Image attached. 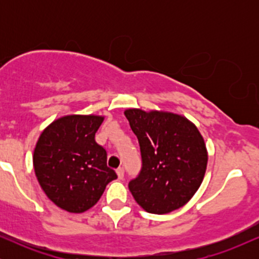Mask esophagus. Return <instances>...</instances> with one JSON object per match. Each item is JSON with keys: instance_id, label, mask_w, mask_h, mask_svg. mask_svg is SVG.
I'll list each match as a JSON object with an SVG mask.
<instances>
[{"instance_id": "esophagus-1", "label": "esophagus", "mask_w": 259, "mask_h": 259, "mask_svg": "<svg viewBox=\"0 0 259 259\" xmlns=\"http://www.w3.org/2000/svg\"><path fill=\"white\" fill-rule=\"evenodd\" d=\"M117 174H118V178H119V179H123V178H124V168L123 167L118 168L117 169Z\"/></svg>"}]
</instances>
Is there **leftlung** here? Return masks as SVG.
Here are the masks:
<instances>
[{"label":"left lung","mask_w":259,"mask_h":259,"mask_svg":"<svg viewBox=\"0 0 259 259\" xmlns=\"http://www.w3.org/2000/svg\"><path fill=\"white\" fill-rule=\"evenodd\" d=\"M124 114L141 152L140 173L129 181L135 201L153 214L183 207L198 190L207 168L206 145L197 127L173 113L126 109Z\"/></svg>","instance_id":"obj_1"}]
</instances>
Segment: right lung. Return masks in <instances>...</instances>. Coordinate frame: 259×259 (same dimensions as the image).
<instances>
[{"instance_id":"add662e5","label":"right lung","mask_w":259,"mask_h":259,"mask_svg":"<svg viewBox=\"0 0 259 259\" xmlns=\"http://www.w3.org/2000/svg\"><path fill=\"white\" fill-rule=\"evenodd\" d=\"M103 118L67 115L44 130L34 151V169L56 206L81 213L97 203L117 174L107 165V151L95 140Z\"/></svg>"}]
</instances>
